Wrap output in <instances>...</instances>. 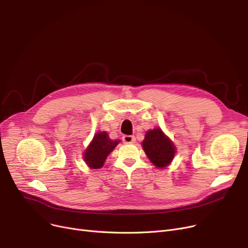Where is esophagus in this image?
<instances>
[{
    "label": "esophagus",
    "instance_id": "1",
    "mask_svg": "<svg viewBox=\"0 0 248 248\" xmlns=\"http://www.w3.org/2000/svg\"><path fill=\"white\" fill-rule=\"evenodd\" d=\"M123 141L124 142V144H134V142L136 141V139L134 136L125 135L123 137Z\"/></svg>",
    "mask_w": 248,
    "mask_h": 248
}]
</instances>
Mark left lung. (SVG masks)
Returning <instances> with one entry per match:
<instances>
[{
  "label": "left lung",
  "instance_id": "8db88e82",
  "mask_svg": "<svg viewBox=\"0 0 248 248\" xmlns=\"http://www.w3.org/2000/svg\"><path fill=\"white\" fill-rule=\"evenodd\" d=\"M141 146L149 160L157 168L170 165L176 153L173 141L159 127L147 132Z\"/></svg>",
  "mask_w": 248,
  "mask_h": 248
}]
</instances>
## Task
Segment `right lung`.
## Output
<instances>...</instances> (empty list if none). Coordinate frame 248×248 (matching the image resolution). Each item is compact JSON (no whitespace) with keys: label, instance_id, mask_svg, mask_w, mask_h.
I'll use <instances>...</instances> for the list:
<instances>
[{"label":"right lung","instance_id":"add662e5","mask_svg":"<svg viewBox=\"0 0 248 248\" xmlns=\"http://www.w3.org/2000/svg\"><path fill=\"white\" fill-rule=\"evenodd\" d=\"M120 141L121 140H110L107 132H99L95 134L83 154V160L91 169L101 168L108 155L113 151Z\"/></svg>","mask_w":248,"mask_h":248}]
</instances>
